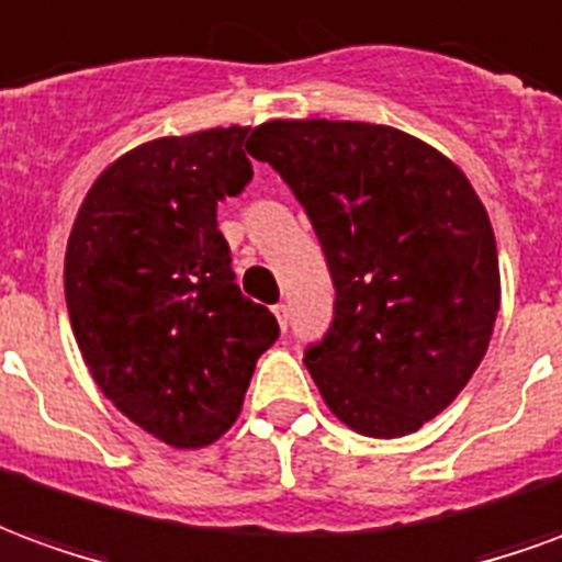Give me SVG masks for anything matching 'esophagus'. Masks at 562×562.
<instances>
[{
    "instance_id": "esophagus-1",
    "label": "esophagus",
    "mask_w": 562,
    "mask_h": 562,
    "mask_svg": "<svg viewBox=\"0 0 562 562\" xmlns=\"http://www.w3.org/2000/svg\"><path fill=\"white\" fill-rule=\"evenodd\" d=\"M273 316H277V322H280L282 330L289 328V306L277 304V306H273Z\"/></svg>"
}]
</instances>
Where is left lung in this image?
<instances>
[{
  "label": "left lung",
  "mask_w": 562,
  "mask_h": 562,
  "mask_svg": "<svg viewBox=\"0 0 562 562\" xmlns=\"http://www.w3.org/2000/svg\"><path fill=\"white\" fill-rule=\"evenodd\" d=\"M249 153L304 204L337 289L304 364L358 434H415L482 364L499 261L482 198L458 165L401 128L270 120Z\"/></svg>",
  "instance_id": "left-lung-1"
}]
</instances>
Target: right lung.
<instances>
[{"label": "right lung", "instance_id": "add662e5", "mask_svg": "<svg viewBox=\"0 0 562 562\" xmlns=\"http://www.w3.org/2000/svg\"><path fill=\"white\" fill-rule=\"evenodd\" d=\"M244 126L156 138L111 161L66 249V304L95 385L173 448L220 439L280 337L234 282L216 204L252 180Z\"/></svg>", "mask_w": 562, "mask_h": 562}]
</instances>
